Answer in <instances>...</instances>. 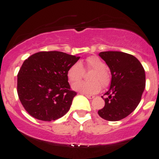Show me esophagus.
Returning a JSON list of instances; mask_svg holds the SVG:
<instances>
[{"label": "esophagus", "mask_w": 159, "mask_h": 159, "mask_svg": "<svg viewBox=\"0 0 159 159\" xmlns=\"http://www.w3.org/2000/svg\"><path fill=\"white\" fill-rule=\"evenodd\" d=\"M85 96H86V97H87V98H89V99H93L94 97V96H93V95H88V94H84Z\"/></svg>", "instance_id": "1"}]
</instances>
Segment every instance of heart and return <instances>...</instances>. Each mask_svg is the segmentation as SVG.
<instances>
[{
    "instance_id": "1",
    "label": "heart",
    "mask_w": 159,
    "mask_h": 159,
    "mask_svg": "<svg viewBox=\"0 0 159 159\" xmlns=\"http://www.w3.org/2000/svg\"><path fill=\"white\" fill-rule=\"evenodd\" d=\"M93 70L89 81H84L73 85V89L83 93H97L101 89V85L106 87L111 83V76L106 69V64L97 56H90L84 62H76L67 70V77L72 83H77L84 75L85 71Z\"/></svg>"
}]
</instances>
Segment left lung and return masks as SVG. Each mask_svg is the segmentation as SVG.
Wrapping results in <instances>:
<instances>
[{"label": "left lung", "mask_w": 159, "mask_h": 159, "mask_svg": "<svg viewBox=\"0 0 159 159\" xmlns=\"http://www.w3.org/2000/svg\"><path fill=\"white\" fill-rule=\"evenodd\" d=\"M99 56L111 70V83L104 94L105 105L99 110L100 117L117 121L128 117L141 101L145 87V73L138 59L122 52H101Z\"/></svg>", "instance_id": "left-lung-1"}]
</instances>
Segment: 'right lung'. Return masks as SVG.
<instances>
[{
    "instance_id": "1",
    "label": "right lung",
    "mask_w": 159,
    "mask_h": 159,
    "mask_svg": "<svg viewBox=\"0 0 159 159\" xmlns=\"http://www.w3.org/2000/svg\"><path fill=\"white\" fill-rule=\"evenodd\" d=\"M80 58L50 51L34 53L25 60L18 73L17 91L31 117L52 121L68 112L76 92L70 88L67 70Z\"/></svg>"
}]
</instances>
